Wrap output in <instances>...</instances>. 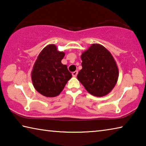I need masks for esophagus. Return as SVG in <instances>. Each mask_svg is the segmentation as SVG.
<instances>
[{
  "label": "esophagus",
  "instance_id": "obj_1",
  "mask_svg": "<svg viewBox=\"0 0 146 146\" xmlns=\"http://www.w3.org/2000/svg\"><path fill=\"white\" fill-rule=\"evenodd\" d=\"M77 75H78V71H75L72 73V75L73 76H74V77H76V76H77Z\"/></svg>",
  "mask_w": 146,
  "mask_h": 146
}]
</instances>
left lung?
Segmentation results:
<instances>
[{"mask_svg": "<svg viewBox=\"0 0 146 146\" xmlns=\"http://www.w3.org/2000/svg\"><path fill=\"white\" fill-rule=\"evenodd\" d=\"M82 69L78 80L89 93L104 97L110 93L118 78V68L113 55L105 47L93 44L81 55Z\"/></svg>", "mask_w": 146, "mask_h": 146, "instance_id": "1", "label": "left lung"}]
</instances>
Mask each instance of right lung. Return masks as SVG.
Here are the masks:
<instances>
[{
    "label": "right lung",
    "instance_id": "add662e5",
    "mask_svg": "<svg viewBox=\"0 0 146 146\" xmlns=\"http://www.w3.org/2000/svg\"><path fill=\"white\" fill-rule=\"evenodd\" d=\"M65 53L49 44L39 53L31 71V80L35 90L46 97L58 96L72 77L67 66L62 64Z\"/></svg>",
    "mask_w": 146,
    "mask_h": 146
}]
</instances>
